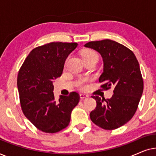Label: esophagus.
Returning <instances> with one entry per match:
<instances>
[{"label": "esophagus", "instance_id": "1", "mask_svg": "<svg viewBox=\"0 0 156 156\" xmlns=\"http://www.w3.org/2000/svg\"><path fill=\"white\" fill-rule=\"evenodd\" d=\"M88 97H89V95L85 94H80L81 99H85V98H87Z\"/></svg>", "mask_w": 156, "mask_h": 156}]
</instances>
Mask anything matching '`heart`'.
<instances>
[{"mask_svg": "<svg viewBox=\"0 0 156 156\" xmlns=\"http://www.w3.org/2000/svg\"><path fill=\"white\" fill-rule=\"evenodd\" d=\"M83 59L89 58H96L98 59V54L96 51L91 49H85L82 53ZM90 78H82L76 82V86L81 90H86L88 88V82H90Z\"/></svg>", "mask_w": 156, "mask_h": 156, "instance_id": "obj_1", "label": "heart"}]
</instances>
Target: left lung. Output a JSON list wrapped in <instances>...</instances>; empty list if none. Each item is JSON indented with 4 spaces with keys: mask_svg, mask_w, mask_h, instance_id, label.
I'll return each mask as SVG.
<instances>
[{
    "mask_svg": "<svg viewBox=\"0 0 156 156\" xmlns=\"http://www.w3.org/2000/svg\"><path fill=\"white\" fill-rule=\"evenodd\" d=\"M85 47L94 49L103 58L104 72L99 77L101 88H114L111 99L92 96L97 106L91 112L90 119L102 129H116L131 120L138 108L144 91L139 64L130 49L114 40L91 41Z\"/></svg>",
    "mask_w": 156,
    "mask_h": 156,
    "instance_id": "left-lung-1",
    "label": "left lung"
}]
</instances>
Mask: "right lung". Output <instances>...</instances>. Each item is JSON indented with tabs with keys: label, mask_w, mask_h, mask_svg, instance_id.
<instances>
[{
	"label": "right lung",
	"mask_w": 156,
	"mask_h": 156,
	"mask_svg": "<svg viewBox=\"0 0 156 156\" xmlns=\"http://www.w3.org/2000/svg\"><path fill=\"white\" fill-rule=\"evenodd\" d=\"M76 42H53L34 48L18 72L17 84L25 117L40 131L54 133L69 125L80 94L72 91L56 101L53 80L62 74L65 62Z\"/></svg>",
	"instance_id": "1"
}]
</instances>
